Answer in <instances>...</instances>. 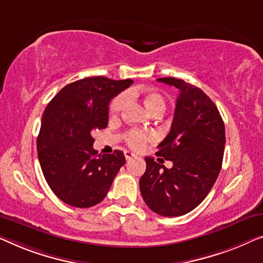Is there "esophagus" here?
Returning a JSON list of instances; mask_svg holds the SVG:
<instances>
[{
    "label": "esophagus",
    "mask_w": 263,
    "mask_h": 263,
    "mask_svg": "<svg viewBox=\"0 0 263 263\" xmlns=\"http://www.w3.org/2000/svg\"><path fill=\"white\" fill-rule=\"evenodd\" d=\"M124 155H125V158H126V160H132L133 157H136V155L131 153V151H125Z\"/></svg>",
    "instance_id": "1"
}]
</instances>
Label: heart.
<instances>
[{
  "label": "heart",
  "instance_id": "heart-1",
  "mask_svg": "<svg viewBox=\"0 0 263 263\" xmlns=\"http://www.w3.org/2000/svg\"><path fill=\"white\" fill-rule=\"evenodd\" d=\"M128 98L130 96H128L127 93H121L117 98H114L109 105V113L112 116H118V114L123 112V109L128 101ZM144 101H145V105L151 113L157 112V110L164 112L165 101L161 94L155 93V91H149V93L144 95ZM125 139H126L128 145L133 147V149H140L146 143V140L149 139V137L142 131L131 130L125 136Z\"/></svg>",
  "mask_w": 263,
  "mask_h": 263
}]
</instances>
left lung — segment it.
Segmentation results:
<instances>
[{"mask_svg":"<svg viewBox=\"0 0 263 263\" xmlns=\"http://www.w3.org/2000/svg\"><path fill=\"white\" fill-rule=\"evenodd\" d=\"M179 89L172 128L157 155L173 162L168 169L145 157L139 180L145 204L164 217L194 210L210 193L224 156L225 127L219 110L200 88L174 77L157 80Z\"/></svg>","mask_w":263,"mask_h":263,"instance_id":"left-lung-1","label":"left lung"}]
</instances>
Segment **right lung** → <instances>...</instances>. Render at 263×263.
<instances>
[{
  "instance_id": "add662e5",
  "label": "right lung",
  "mask_w": 263,
  "mask_h": 263,
  "mask_svg": "<svg viewBox=\"0 0 263 263\" xmlns=\"http://www.w3.org/2000/svg\"><path fill=\"white\" fill-rule=\"evenodd\" d=\"M133 81L87 77L65 86L43 113L36 150L44 177L65 204L80 209L105 199L119 169L123 151L98 155L91 136L108 124V105Z\"/></svg>"
}]
</instances>
